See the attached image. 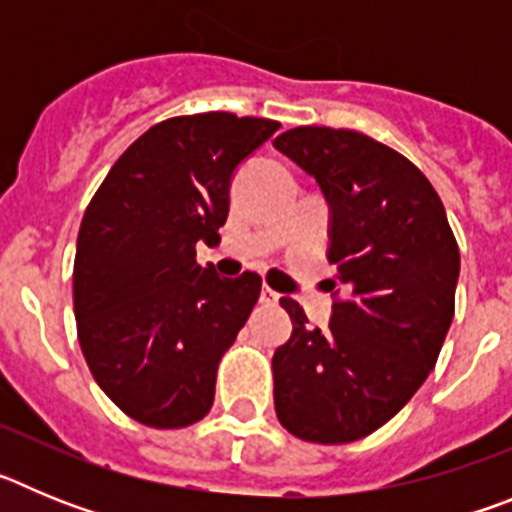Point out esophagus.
I'll return each mask as SVG.
<instances>
[{
  "label": "esophagus",
  "instance_id": "34e87169",
  "mask_svg": "<svg viewBox=\"0 0 512 512\" xmlns=\"http://www.w3.org/2000/svg\"><path fill=\"white\" fill-rule=\"evenodd\" d=\"M261 302H264V305H277L279 292H274L271 287H261Z\"/></svg>",
  "mask_w": 512,
  "mask_h": 512
}]
</instances>
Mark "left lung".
Instances as JSON below:
<instances>
[{"label": "left lung", "mask_w": 512, "mask_h": 512, "mask_svg": "<svg viewBox=\"0 0 512 512\" xmlns=\"http://www.w3.org/2000/svg\"><path fill=\"white\" fill-rule=\"evenodd\" d=\"M330 207L328 261L346 300L325 330L292 297V336L274 351V408L292 436L351 443L408 405L454 320L459 246L441 197L402 153L356 130L305 125L274 140ZM336 287V284H333Z\"/></svg>", "instance_id": "8db88e82"}]
</instances>
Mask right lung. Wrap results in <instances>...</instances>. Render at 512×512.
Here are the masks:
<instances>
[{
	"label": "right lung",
	"instance_id": "right-lung-1",
	"mask_svg": "<svg viewBox=\"0 0 512 512\" xmlns=\"http://www.w3.org/2000/svg\"><path fill=\"white\" fill-rule=\"evenodd\" d=\"M279 130L205 112L158 122L122 153L76 238L74 315L104 395L151 428H184L215 400L217 364L261 295V277L197 264L230 210L235 169Z\"/></svg>",
	"mask_w": 512,
	"mask_h": 512
}]
</instances>
